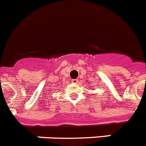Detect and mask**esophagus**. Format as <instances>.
<instances>
[{
	"mask_svg": "<svg viewBox=\"0 0 146 146\" xmlns=\"http://www.w3.org/2000/svg\"><path fill=\"white\" fill-rule=\"evenodd\" d=\"M78 80L77 79H72V83L73 84H78Z\"/></svg>",
	"mask_w": 146,
	"mask_h": 146,
	"instance_id": "1",
	"label": "esophagus"
}]
</instances>
